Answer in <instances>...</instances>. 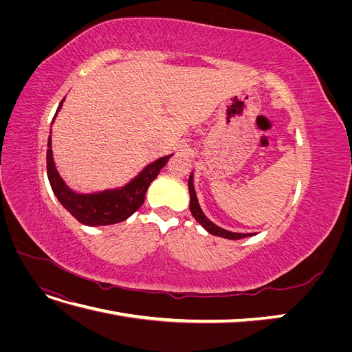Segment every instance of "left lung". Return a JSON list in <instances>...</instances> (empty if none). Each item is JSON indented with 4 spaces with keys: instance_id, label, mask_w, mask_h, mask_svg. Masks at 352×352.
<instances>
[{
    "instance_id": "obj_1",
    "label": "left lung",
    "mask_w": 352,
    "mask_h": 352,
    "mask_svg": "<svg viewBox=\"0 0 352 352\" xmlns=\"http://www.w3.org/2000/svg\"><path fill=\"white\" fill-rule=\"evenodd\" d=\"M188 186H189V195H190V202H189V210L192 212L194 219L199 223V225L204 228L208 233L211 235H216V236H221V238H226V239H242V238H247V236H252V233H235V232H229L221 229L219 226H216L214 223H211L206 216L202 210L199 208L198 204V199H197V194H195V189H194V182H192V175H190L189 180H188Z\"/></svg>"
}]
</instances>
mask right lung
Here are the masks:
<instances>
[{
	"mask_svg": "<svg viewBox=\"0 0 352 352\" xmlns=\"http://www.w3.org/2000/svg\"><path fill=\"white\" fill-rule=\"evenodd\" d=\"M61 104L63 101L60 102L57 111L61 109ZM170 157L172 155L158 158L153 164L146 166L132 182L120 189L104 190V192L97 194H78L66 186L56 170L54 160H52L50 135L47 150V173L52 192L56 194L61 206L74 219L88 226H107L131 217L144 204L148 186L158 176L160 170L167 164Z\"/></svg>",
	"mask_w": 352,
	"mask_h": 352,
	"instance_id": "add662e5",
	"label": "right lung"
}]
</instances>
